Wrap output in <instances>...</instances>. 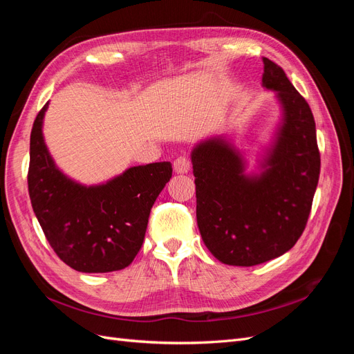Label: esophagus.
<instances>
[{
    "label": "esophagus",
    "instance_id": "obj_1",
    "mask_svg": "<svg viewBox=\"0 0 354 354\" xmlns=\"http://www.w3.org/2000/svg\"><path fill=\"white\" fill-rule=\"evenodd\" d=\"M173 167H174V171L177 174H186L190 169V160L186 155H181L174 160Z\"/></svg>",
    "mask_w": 354,
    "mask_h": 354
}]
</instances>
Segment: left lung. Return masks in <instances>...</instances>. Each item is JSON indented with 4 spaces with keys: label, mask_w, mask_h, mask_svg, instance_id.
Returning a JSON list of instances; mask_svg holds the SVG:
<instances>
[{
    "label": "left lung",
    "mask_w": 354,
    "mask_h": 354,
    "mask_svg": "<svg viewBox=\"0 0 354 354\" xmlns=\"http://www.w3.org/2000/svg\"><path fill=\"white\" fill-rule=\"evenodd\" d=\"M263 87L276 91L282 121L259 174L224 137L192 151L196 220L203 243L229 266L250 267L281 257L301 236L320 173L315 118L281 66L263 57Z\"/></svg>",
    "instance_id": "left-lung-1"
}]
</instances>
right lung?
<instances>
[{"label":"right lung","mask_w":354,"mask_h":354,"mask_svg":"<svg viewBox=\"0 0 354 354\" xmlns=\"http://www.w3.org/2000/svg\"><path fill=\"white\" fill-rule=\"evenodd\" d=\"M48 103L30 131L28 189L32 208L51 248L73 270L108 273L125 269L140 251L149 214L173 174L171 162L125 169L95 186L65 176L42 136Z\"/></svg>","instance_id":"obj_1"}]
</instances>
